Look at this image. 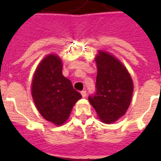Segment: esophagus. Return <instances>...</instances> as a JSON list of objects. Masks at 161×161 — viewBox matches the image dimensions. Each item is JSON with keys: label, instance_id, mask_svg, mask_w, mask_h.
Returning <instances> with one entry per match:
<instances>
[{"label": "esophagus", "instance_id": "esophagus-1", "mask_svg": "<svg viewBox=\"0 0 161 161\" xmlns=\"http://www.w3.org/2000/svg\"><path fill=\"white\" fill-rule=\"evenodd\" d=\"M81 94L83 96V98H86V96H87V93H86L85 90H83L81 92Z\"/></svg>", "mask_w": 161, "mask_h": 161}]
</instances>
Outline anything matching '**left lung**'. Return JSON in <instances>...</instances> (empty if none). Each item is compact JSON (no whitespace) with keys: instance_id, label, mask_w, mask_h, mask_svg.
Segmentation results:
<instances>
[{"instance_id":"1","label":"left lung","mask_w":161,"mask_h":161,"mask_svg":"<svg viewBox=\"0 0 161 161\" xmlns=\"http://www.w3.org/2000/svg\"><path fill=\"white\" fill-rule=\"evenodd\" d=\"M98 73L96 93L88 97L99 119L112 124L122 117L130 107L134 85L128 70L119 60L108 53L96 55Z\"/></svg>"}]
</instances>
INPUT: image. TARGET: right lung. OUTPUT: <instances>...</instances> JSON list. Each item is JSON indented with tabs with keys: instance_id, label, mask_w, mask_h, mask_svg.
<instances>
[{
	"instance_id": "add662e5",
	"label": "right lung",
	"mask_w": 161,
	"mask_h": 161,
	"mask_svg": "<svg viewBox=\"0 0 161 161\" xmlns=\"http://www.w3.org/2000/svg\"><path fill=\"white\" fill-rule=\"evenodd\" d=\"M62 60L49 54L39 63L31 82V95L36 108L47 121L62 125L82 95L63 75Z\"/></svg>"
}]
</instances>
